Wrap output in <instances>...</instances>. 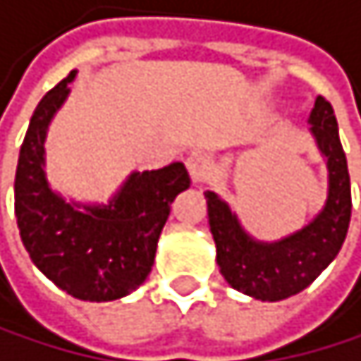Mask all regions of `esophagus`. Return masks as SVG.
Instances as JSON below:
<instances>
[{"label": "esophagus", "instance_id": "34e87169", "mask_svg": "<svg viewBox=\"0 0 361 361\" xmlns=\"http://www.w3.org/2000/svg\"><path fill=\"white\" fill-rule=\"evenodd\" d=\"M185 165L190 169V174L196 183H204V180L214 178V174H216V165L207 154H192V157L185 161Z\"/></svg>", "mask_w": 361, "mask_h": 361}]
</instances>
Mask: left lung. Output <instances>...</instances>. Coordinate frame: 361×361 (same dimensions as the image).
I'll list each match as a JSON object with an SVG mask.
<instances>
[{"label":"left lung","mask_w":361,"mask_h":361,"mask_svg":"<svg viewBox=\"0 0 361 361\" xmlns=\"http://www.w3.org/2000/svg\"><path fill=\"white\" fill-rule=\"evenodd\" d=\"M311 132L329 167V198L307 227L278 243H260L240 227L229 204L207 192L209 229L220 274L233 286L262 302H278L320 276L338 256L350 223V178L331 103L317 97L309 116Z\"/></svg>","instance_id":"left-lung-1"}]
</instances>
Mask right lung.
Returning <instances> with one entry per match:
<instances>
[{
    "label": "right lung",
    "instance_id": "obj_1",
    "mask_svg": "<svg viewBox=\"0 0 361 361\" xmlns=\"http://www.w3.org/2000/svg\"><path fill=\"white\" fill-rule=\"evenodd\" d=\"M77 70L39 101L19 149L15 216L35 267L72 298L118 300L152 271L169 204L190 187L183 163L134 171L108 204L66 202L46 180V132Z\"/></svg>",
    "mask_w": 361,
    "mask_h": 361
}]
</instances>
